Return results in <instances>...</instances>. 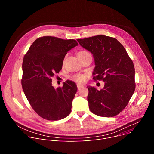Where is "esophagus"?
Here are the masks:
<instances>
[{
	"mask_svg": "<svg viewBox=\"0 0 154 154\" xmlns=\"http://www.w3.org/2000/svg\"><path fill=\"white\" fill-rule=\"evenodd\" d=\"M77 88L79 90L80 88H81L83 86V85L82 84H80V83H77Z\"/></svg>",
	"mask_w": 154,
	"mask_h": 154,
	"instance_id": "1",
	"label": "esophagus"
}]
</instances>
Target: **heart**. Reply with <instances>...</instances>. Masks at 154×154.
Listing matches in <instances>:
<instances>
[{"label": "heart", "instance_id": "obj_1", "mask_svg": "<svg viewBox=\"0 0 154 154\" xmlns=\"http://www.w3.org/2000/svg\"><path fill=\"white\" fill-rule=\"evenodd\" d=\"M86 53H88V52L85 51H82L78 52L77 54H86ZM73 79L76 81V82H83L86 80V75H81V74H77L75 75L73 77Z\"/></svg>", "mask_w": 154, "mask_h": 154}]
</instances>
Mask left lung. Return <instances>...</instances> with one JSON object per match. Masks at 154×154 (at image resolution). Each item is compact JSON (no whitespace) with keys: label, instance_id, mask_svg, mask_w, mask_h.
I'll return each instance as SVG.
<instances>
[{"label":"left lung","instance_id":"8db88e82","mask_svg":"<svg viewBox=\"0 0 154 154\" xmlns=\"http://www.w3.org/2000/svg\"><path fill=\"white\" fill-rule=\"evenodd\" d=\"M93 55L94 80H102L103 88L88 86L90 111L99 116L113 117L128 104L135 90V68L126 50L115 38L105 35L77 39Z\"/></svg>","mask_w":154,"mask_h":154}]
</instances>
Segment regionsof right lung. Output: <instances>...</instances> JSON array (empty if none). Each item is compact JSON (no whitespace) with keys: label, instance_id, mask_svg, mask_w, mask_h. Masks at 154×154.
I'll return each mask as SVG.
<instances>
[{"label":"right lung","instance_id":"obj_1","mask_svg":"<svg viewBox=\"0 0 154 154\" xmlns=\"http://www.w3.org/2000/svg\"><path fill=\"white\" fill-rule=\"evenodd\" d=\"M77 46L75 39L42 36L33 42L24 57L23 89L32 108L44 119L57 121L71 112L76 84L67 80L55 89L51 78L61 71L68 52Z\"/></svg>","mask_w":154,"mask_h":154}]
</instances>
